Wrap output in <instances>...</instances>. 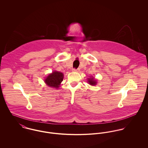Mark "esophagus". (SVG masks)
Returning <instances> with one entry per match:
<instances>
[{"label":"esophagus","instance_id":"1","mask_svg":"<svg viewBox=\"0 0 148 148\" xmlns=\"http://www.w3.org/2000/svg\"><path fill=\"white\" fill-rule=\"evenodd\" d=\"M72 71H73V72H79V71H80V69H79L73 68V69H72Z\"/></svg>","mask_w":148,"mask_h":148}]
</instances>
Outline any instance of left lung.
Segmentation results:
<instances>
[{"label":"left lung","mask_w":148,"mask_h":148,"mask_svg":"<svg viewBox=\"0 0 148 148\" xmlns=\"http://www.w3.org/2000/svg\"><path fill=\"white\" fill-rule=\"evenodd\" d=\"M88 82L89 84L91 85H95L96 84V83H97L96 80H95L93 77L88 79Z\"/></svg>","instance_id":"left-lung-1"}]
</instances>
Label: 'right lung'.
<instances>
[{"label": "right lung", "mask_w": 148, "mask_h": 148, "mask_svg": "<svg viewBox=\"0 0 148 148\" xmlns=\"http://www.w3.org/2000/svg\"><path fill=\"white\" fill-rule=\"evenodd\" d=\"M64 75L62 72L58 71L53 72L45 79V83L49 86L58 88L63 80Z\"/></svg>", "instance_id": "obj_1"}]
</instances>
